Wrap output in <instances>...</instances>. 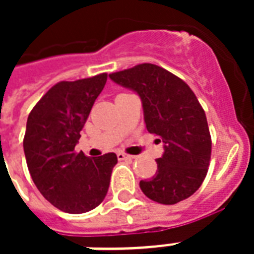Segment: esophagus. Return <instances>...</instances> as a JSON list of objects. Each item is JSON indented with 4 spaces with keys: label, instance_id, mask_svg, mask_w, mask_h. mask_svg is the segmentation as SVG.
Segmentation results:
<instances>
[{
    "label": "esophagus",
    "instance_id": "obj_1",
    "mask_svg": "<svg viewBox=\"0 0 254 254\" xmlns=\"http://www.w3.org/2000/svg\"><path fill=\"white\" fill-rule=\"evenodd\" d=\"M117 158H119L120 161H131L134 157H133V155L125 154L123 151H119V153H117Z\"/></svg>",
    "mask_w": 254,
    "mask_h": 254
}]
</instances>
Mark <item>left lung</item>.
Wrapping results in <instances>:
<instances>
[{"mask_svg":"<svg viewBox=\"0 0 254 254\" xmlns=\"http://www.w3.org/2000/svg\"><path fill=\"white\" fill-rule=\"evenodd\" d=\"M109 77L139 96L147 131L163 142V155L155 159V175L139 182L142 192L161 204L191 196L207 175L212 145L207 117L195 93L174 73L150 63Z\"/></svg>","mask_w":254,"mask_h":254,"instance_id":"8db88e82","label":"left lung"}]
</instances>
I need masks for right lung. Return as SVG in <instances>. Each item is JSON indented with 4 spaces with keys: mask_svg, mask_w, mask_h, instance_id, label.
I'll use <instances>...</instances> for the list:
<instances>
[{
    "mask_svg": "<svg viewBox=\"0 0 254 254\" xmlns=\"http://www.w3.org/2000/svg\"><path fill=\"white\" fill-rule=\"evenodd\" d=\"M107 73L54 85L27 117L26 162L39 192L63 212L84 213L104 200L117 155L89 158L75 146Z\"/></svg>",
    "mask_w": 254,
    "mask_h": 254,
    "instance_id": "right-lung-1",
    "label": "right lung"
}]
</instances>
